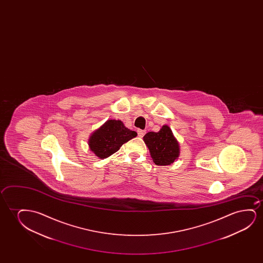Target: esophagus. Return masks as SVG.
<instances>
[{"label": "esophagus", "mask_w": 263, "mask_h": 263, "mask_svg": "<svg viewBox=\"0 0 263 263\" xmlns=\"http://www.w3.org/2000/svg\"><path fill=\"white\" fill-rule=\"evenodd\" d=\"M137 134H138V137H143L144 136V134H145V131L144 130L138 129L137 130Z\"/></svg>", "instance_id": "obj_1"}]
</instances>
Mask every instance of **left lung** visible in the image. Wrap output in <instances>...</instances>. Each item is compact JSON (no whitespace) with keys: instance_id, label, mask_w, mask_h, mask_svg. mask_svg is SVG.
I'll use <instances>...</instances> for the list:
<instances>
[{"instance_id":"1","label":"left lung","mask_w":263,"mask_h":263,"mask_svg":"<svg viewBox=\"0 0 263 263\" xmlns=\"http://www.w3.org/2000/svg\"><path fill=\"white\" fill-rule=\"evenodd\" d=\"M143 140L156 165H170L180 155V144L167 125L162 126L158 132L145 134Z\"/></svg>"}]
</instances>
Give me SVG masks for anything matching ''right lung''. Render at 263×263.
<instances>
[{
  "label": "right lung",
  "mask_w": 263,
  "mask_h": 263,
  "mask_svg": "<svg viewBox=\"0 0 263 263\" xmlns=\"http://www.w3.org/2000/svg\"><path fill=\"white\" fill-rule=\"evenodd\" d=\"M137 136V132L127 128L121 120L108 119L90 135L88 145L98 158L106 159Z\"/></svg>",
  "instance_id": "right-lung-1"
}]
</instances>
